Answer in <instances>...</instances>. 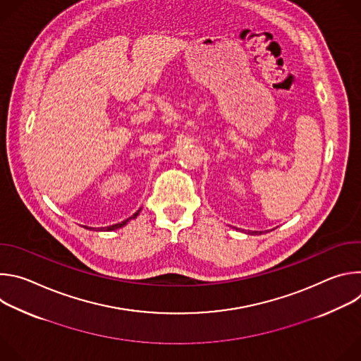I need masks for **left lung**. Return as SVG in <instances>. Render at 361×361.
I'll list each match as a JSON object with an SVG mask.
<instances>
[{
    "instance_id": "obj_1",
    "label": "left lung",
    "mask_w": 361,
    "mask_h": 361,
    "mask_svg": "<svg viewBox=\"0 0 361 361\" xmlns=\"http://www.w3.org/2000/svg\"><path fill=\"white\" fill-rule=\"evenodd\" d=\"M262 233H263V231H260V233H259V231H248V233H247V234H251V235H255V234H262Z\"/></svg>"
}]
</instances>
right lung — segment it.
<instances>
[{"mask_svg": "<svg viewBox=\"0 0 361 361\" xmlns=\"http://www.w3.org/2000/svg\"><path fill=\"white\" fill-rule=\"evenodd\" d=\"M140 212H141V209L137 212V213H134L131 217H128L127 220H124V221H121V223H118V224H114V226H110V227H107V228H98V230H95V231H102V230H104V231H113V230H117V228H121V227H124L130 220H133V219H137V216L140 214ZM87 230H88V227H85ZM90 230H91V227H90ZM94 230V228H92Z\"/></svg>", "mask_w": 361, "mask_h": 361, "instance_id": "add662e5", "label": "right lung"}]
</instances>
